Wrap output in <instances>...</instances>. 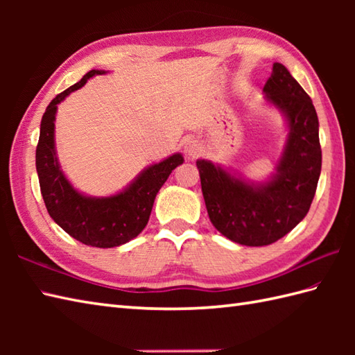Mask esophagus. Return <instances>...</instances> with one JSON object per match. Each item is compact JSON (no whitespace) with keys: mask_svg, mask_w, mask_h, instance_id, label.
Segmentation results:
<instances>
[{"mask_svg":"<svg viewBox=\"0 0 355 355\" xmlns=\"http://www.w3.org/2000/svg\"><path fill=\"white\" fill-rule=\"evenodd\" d=\"M184 153L189 158H197L202 154V146L201 143H198L197 140H187L184 143Z\"/></svg>","mask_w":355,"mask_h":355,"instance_id":"obj_1","label":"esophagus"}]
</instances>
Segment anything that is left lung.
Here are the masks:
<instances>
[{
	"mask_svg": "<svg viewBox=\"0 0 355 355\" xmlns=\"http://www.w3.org/2000/svg\"><path fill=\"white\" fill-rule=\"evenodd\" d=\"M263 94L284 116L288 131L275 173L252 182L218 163L197 160L210 221L225 238L250 247L276 243L304 220L322 168L318 112L282 64H273Z\"/></svg>",
	"mask_w": 355,
	"mask_h": 355,
	"instance_id": "1",
	"label": "left lung"
}]
</instances>
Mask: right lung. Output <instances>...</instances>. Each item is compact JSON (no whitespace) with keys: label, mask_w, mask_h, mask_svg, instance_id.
Returning <instances> with one entry per match:
<instances>
[{"label":"right lung","mask_w":355,"mask_h":355,"mask_svg":"<svg viewBox=\"0 0 355 355\" xmlns=\"http://www.w3.org/2000/svg\"><path fill=\"white\" fill-rule=\"evenodd\" d=\"M105 73V70L88 71L78 84L67 88L50 102L41 120L36 172L45 207L53 221L82 244L111 248L126 244L146 227L158 191L171 172L183 164L184 158L175 153L162 162L146 166L130 184L110 197H92L70 183L56 154L55 120L58 105L65 101L67 96L84 87L89 78Z\"/></svg>","instance_id":"right-lung-1"}]
</instances>
